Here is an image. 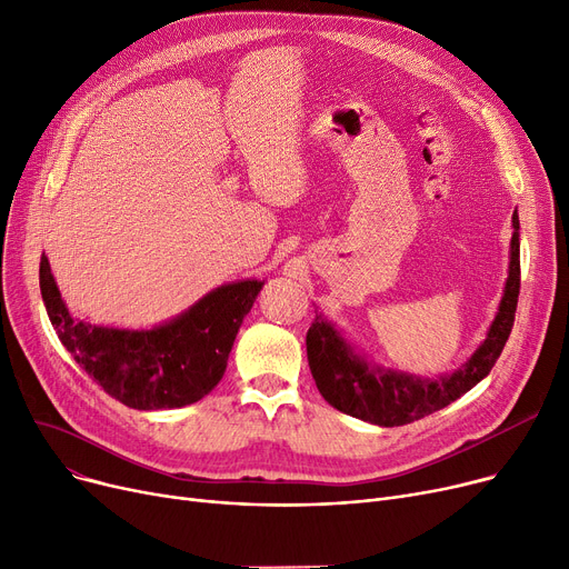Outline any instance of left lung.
Returning <instances> with one entry per match:
<instances>
[{"label":"left lung","mask_w":569,"mask_h":569,"mask_svg":"<svg viewBox=\"0 0 569 569\" xmlns=\"http://www.w3.org/2000/svg\"><path fill=\"white\" fill-rule=\"evenodd\" d=\"M512 258L510 277L505 283L498 316L485 343L475 350L470 360L452 376L440 378H412L408 373L371 369L357 357L350 346L339 337L335 327L322 316H316L307 332V357L311 376L322 399L337 410L360 417L378 427H403L415 420L450 406L461 395L480 382L493 369L507 339H510L519 288H521V260H519V214L512 217Z\"/></svg>","instance_id":"8db88e82"}]
</instances>
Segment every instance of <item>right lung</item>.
Instances as JSON below:
<instances>
[{
	"label": "right lung",
	"instance_id": "obj_1",
	"mask_svg": "<svg viewBox=\"0 0 569 569\" xmlns=\"http://www.w3.org/2000/svg\"><path fill=\"white\" fill-rule=\"evenodd\" d=\"M39 283L59 341L106 395L136 410L182 408L212 392L223 378L239 325L262 288L260 281L221 286L168 325L129 332L73 320L46 256Z\"/></svg>",
	"mask_w": 569,
	"mask_h": 569
}]
</instances>
